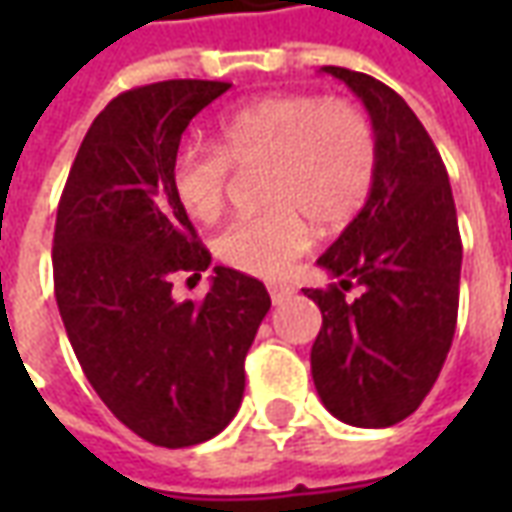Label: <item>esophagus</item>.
I'll return each instance as SVG.
<instances>
[{
    "mask_svg": "<svg viewBox=\"0 0 512 512\" xmlns=\"http://www.w3.org/2000/svg\"><path fill=\"white\" fill-rule=\"evenodd\" d=\"M268 296H271V301H274V304H282V301L293 296V288H290V285H279V282H271V285H268Z\"/></svg>",
    "mask_w": 512,
    "mask_h": 512,
    "instance_id": "1",
    "label": "esophagus"
}]
</instances>
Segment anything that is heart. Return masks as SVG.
<instances>
[{
  "mask_svg": "<svg viewBox=\"0 0 512 512\" xmlns=\"http://www.w3.org/2000/svg\"><path fill=\"white\" fill-rule=\"evenodd\" d=\"M219 147H183L172 186L202 224L224 213L235 169H257L268 211L235 219L216 238L227 266L279 277L310 249L315 222L337 230L365 205L376 175V134L345 98L271 95L235 109L216 126Z\"/></svg>",
  "mask_w": 512,
  "mask_h": 512,
  "instance_id": "heart-1",
  "label": "heart"
}]
</instances>
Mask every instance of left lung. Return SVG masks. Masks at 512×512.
<instances>
[{
    "label": "left lung",
    "mask_w": 512,
    "mask_h": 512,
    "mask_svg": "<svg viewBox=\"0 0 512 512\" xmlns=\"http://www.w3.org/2000/svg\"><path fill=\"white\" fill-rule=\"evenodd\" d=\"M321 71L362 98L376 175L365 208L318 257L340 282L304 288L323 315L312 381L337 419L389 428L417 411L450 354L463 257L455 200L433 139L392 87L348 68ZM354 284L360 296L345 300Z\"/></svg>",
    "instance_id": "left-lung-1"
}]
</instances>
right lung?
Segmentation results:
<instances>
[{"mask_svg":"<svg viewBox=\"0 0 512 512\" xmlns=\"http://www.w3.org/2000/svg\"><path fill=\"white\" fill-rule=\"evenodd\" d=\"M227 82L172 79L112 98L84 136L54 224V296L84 376L126 428L158 447L222 433L244 397V359L271 299L216 266L202 301L175 274L211 266L172 186L191 117Z\"/></svg>","mask_w":512,"mask_h":512,"instance_id":"right-lung-1","label":"right lung"}]
</instances>
